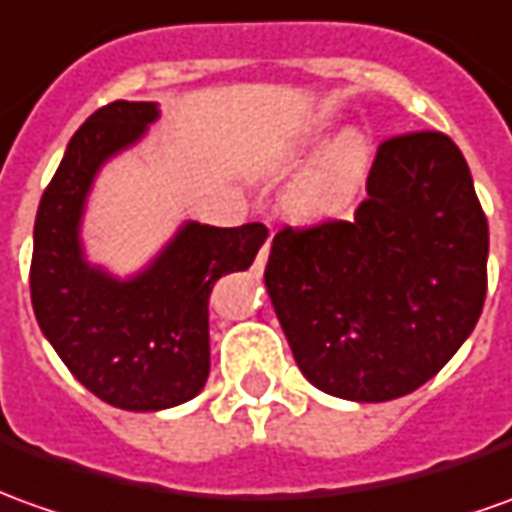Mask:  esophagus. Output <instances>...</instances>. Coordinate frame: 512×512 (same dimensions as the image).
<instances>
[{"instance_id":"1","label":"esophagus","mask_w":512,"mask_h":512,"mask_svg":"<svg viewBox=\"0 0 512 512\" xmlns=\"http://www.w3.org/2000/svg\"><path fill=\"white\" fill-rule=\"evenodd\" d=\"M267 253H270V236H267V242L262 245V250H259V256H256V270H262L264 262H267Z\"/></svg>"}]
</instances>
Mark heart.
I'll return each mask as SVG.
<instances>
[{
    "label": "heart",
    "mask_w": 512,
    "mask_h": 512,
    "mask_svg": "<svg viewBox=\"0 0 512 512\" xmlns=\"http://www.w3.org/2000/svg\"><path fill=\"white\" fill-rule=\"evenodd\" d=\"M368 167V144L359 133H343L331 144L295 192V206L306 214L329 209L362 178Z\"/></svg>",
    "instance_id": "b5f03b06"
}]
</instances>
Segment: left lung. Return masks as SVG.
<instances>
[{"label":"left lung","mask_w":512,"mask_h":512,"mask_svg":"<svg viewBox=\"0 0 512 512\" xmlns=\"http://www.w3.org/2000/svg\"><path fill=\"white\" fill-rule=\"evenodd\" d=\"M264 284L317 390H418L474 331L488 290V220L460 147L440 130L384 139L354 217L278 231Z\"/></svg>","instance_id":"left-lung-1"}]
</instances>
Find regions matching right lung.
Listing matches in <instances>:
<instances>
[{"mask_svg":"<svg viewBox=\"0 0 512 512\" xmlns=\"http://www.w3.org/2000/svg\"><path fill=\"white\" fill-rule=\"evenodd\" d=\"M155 119V102L116 100L80 125L41 195L30 264L35 320L63 365L105 404L133 412L167 410L203 390L211 290L222 276L248 270L267 239L262 222H186L128 281L83 259L80 217L97 169Z\"/></svg>","mask_w":512,"mask_h":512,"instance_id":"right-lung-1","label":"right lung"}]
</instances>
